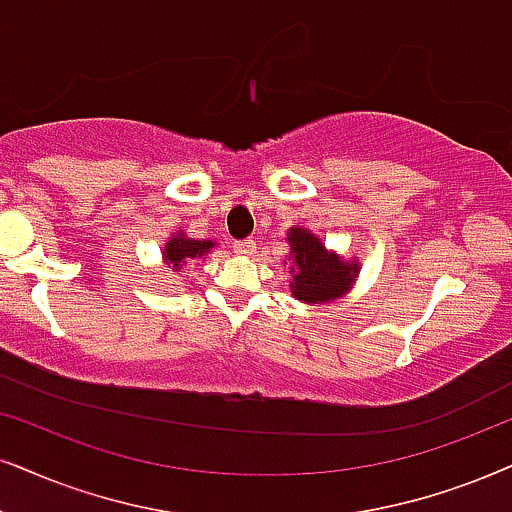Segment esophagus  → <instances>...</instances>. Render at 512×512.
Here are the masks:
<instances>
[{
    "label": "esophagus",
    "mask_w": 512,
    "mask_h": 512,
    "mask_svg": "<svg viewBox=\"0 0 512 512\" xmlns=\"http://www.w3.org/2000/svg\"><path fill=\"white\" fill-rule=\"evenodd\" d=\"M255 241L252 238H245V241H236L234 243V250L238 252V255H252L255 252Z\"/></svg>",
    "instance_id": "1"
}]
</instances>
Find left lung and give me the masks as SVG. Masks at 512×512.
Segmentation results:
<instances>
[{
	"instance_id": "8db88e82",
	"label": "left lung",
	"mask_w": 512,
	"mask_h": 512,
	"mask_svg": "<svg viewBox=\"0 0 512 512\" xmlns=\"http://www.w3.org/2000/svg\"><path fill=\"white\" fill-rule=\"evenodd\" d=\"M286 241L290 243V260H293L290 290L297 300L321 304L338 300L347 293L359 274L357 262H347L335 252H328L321 238L302 226H293Z\"/></svg>"
}]
</instances>
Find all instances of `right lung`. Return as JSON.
<instances>
[{
	"mask_svg": "<svg viewBox=\"0 0 512 512\" xmlns=\"http://www.w3.org/2000/svg\"><path fill=\"white\" fill-rule=\"evenodd\" d=\"M212 248H215V241H196V238H189L184 231H179V234H174L170 241L165 243L163 262L172 271H179L191 260H198V257L208 255Z\"/></svg>",
	"mask_w": 512,
	"mask_h": 512,
	"instance_id": "1",
	"label": "right lung"
}]
</instances>
